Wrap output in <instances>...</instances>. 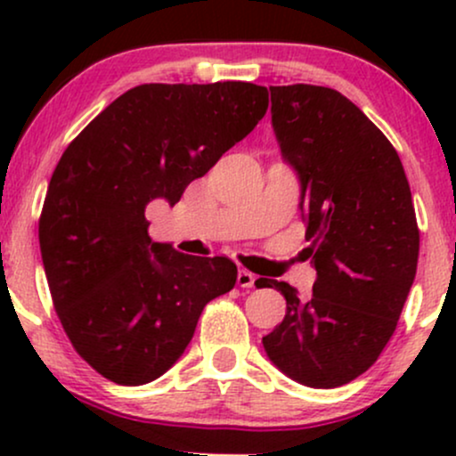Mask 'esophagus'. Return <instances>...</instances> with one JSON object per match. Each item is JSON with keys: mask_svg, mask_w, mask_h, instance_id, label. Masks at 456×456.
Masks as SVG:
<instances>
[{"mask_svg": "<svg viewBox=\"0 0 456 456\" xmlns=\"http://www.w3.org/2000/svg\"><path fill=\"white\" fill-rule=\"evenodd\" d=\"M255 281H257V276H255L253 272H248V270H240L238 272V285L244 287V289H250V287H255Z\"/></svg>", "mask_w": 456, "mask_h": 456, "instance_id": "34e87169", "label": "esophagus"}]
</instances>
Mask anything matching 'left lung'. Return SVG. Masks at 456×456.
<instances>
[{
  "label": "left lung",
  "mask_w": 456,
  "mask_h": 456,
  "mask_svg": "<svg viewBox=\"0 0 456 456\" xmlns=\"http://www.w3.org/2000/svg\"><path fill=\"white\" fill-rule=\"evenodd\" d=\"M270 96L281 154L300 177L317 281L311 297L257 281L287 300L261 343L287 378L337 388L379 358L411 289L420 232L410 182L386 134L341 92L296 83Z\"/></svg>",
  "instance_id": "obj_1"
}]
</instances>
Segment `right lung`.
Masks as SVG:
<instances>
[{"label":"right lung","mask_w":456,"mask_h":456,"mask_svg":"<svg viewBox=\"0 0 456 456\" xmlns=\"http://www.w3.org/2000/svg\"><path fill=\"white\" fill-rule=\"evenodd\" d=\"M268 111L255 83H145L68 145L46 191L40 253L72 347L102 378L141 386L177 362L203 306L233 289L227 257L151 242L145 206H174Z\"/></svg>","instance_id":"add662e5"}]
</instances>
